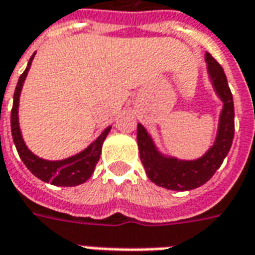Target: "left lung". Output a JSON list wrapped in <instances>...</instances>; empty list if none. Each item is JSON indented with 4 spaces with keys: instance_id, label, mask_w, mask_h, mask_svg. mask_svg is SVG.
Masks as SVG:
<instances>
[{
    "instance_id": "left-lung-1",
    "label": "left lung",
    "mask_w": 255,
    "mask_h": 255,
    "mask_svg": "<svg viewBox=\"0 0 255 255\" xmlns=\"http://www.w3.org/2000/svg\"><path fill=\"white\" fill-rule=\"evenodd\" d=\"M206 71L214 93L223 102L220 111L217 132L213 144L195 160H180L173 155L164 154L147 132L143 124L138 123L136 139L140 161L146 175L151 182L173 191H190L201 187L213 176L228 154L235 132L234 124V101L224 69L210 53H205Z\"/></svg>"
}]
</instances>
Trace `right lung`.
<instances>
[{
    "mask_svg": "<svg viewBox=\"0 0 255 255\" xmlns=\"http://www.w3.org/2000/svg\"><path fill=\"white\" fill-rule=\"evenodd\" d=\"M35 57V53L32 54L30 61L27 64L25 71L21 73L19 78L16 90H14L13 95V108H12V113H10V129H12V136H13V142L17 153H19L20 158L24 162V165L28 168V171L41 179L42 182L52 183L54 186H61V187H73V186H79L82 183L87 182L97 165V162L100 160L101 150H102V144L104 140L108 136V133L111 131L112 126L106 127L102 132L97 136V138L91 142V143L83 149L80 153L75 155H71L68 158L57 161H49L45 158H41L35 155L31 151L27 144H25L23 135H21V129H20L19 123V104H20V94L23 90V84L27 78V73L30 71L32 60Z\"/></svg>",
    "mask_w": 255,
    "mask_h": 255,
    "instance_id": "add662e5",
    "label": "right lung"
}]
</instances>
